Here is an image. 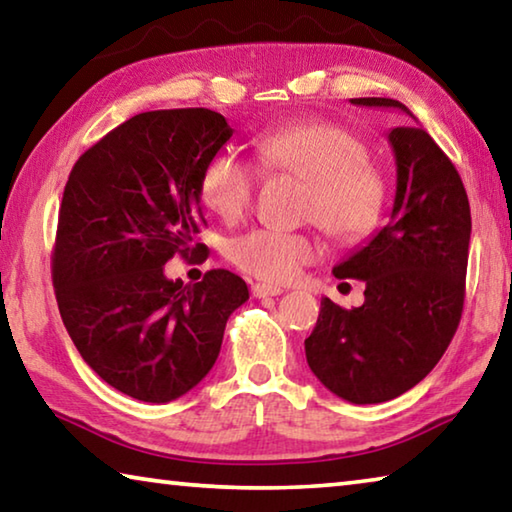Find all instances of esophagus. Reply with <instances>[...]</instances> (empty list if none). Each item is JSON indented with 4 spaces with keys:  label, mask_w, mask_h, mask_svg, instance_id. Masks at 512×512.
Wrapping results in <instances>:
<instances>
[{
    "label": "esophagus",
    "mask_w": 512,
    "mask_h": 512,
    "mask_svg": "<svg viewBox=\"0 0 512 512\" xmlns=\"http://www.w3.org/2000/svg\"><path fill=\"white\" fill-rule=\"evenodd\" d=\"M250 293H253V298H271V296H280L282 289L268 287V284H253V287H250Z\"/></svg>",
    "instance_id": "1"
}]
</instances>
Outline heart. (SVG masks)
I'll use <instances>...</instances> for the list:
<instances>
[{
    "mask_svg": "<svg viewBox=\"0 0 512 512\" xmlns=\"http://www.w3.org/2000/svg\"><path fill=\"white\" fill-rule=\"evenodd\" d=\"M257 162L268 176H291L307 183L305 219L343 246L366 241L386 212L388 183L370 162L368 144L350 128L329 121H302L262 135ZM257 164L235 149L216 151L201 171L198 192L205 207L223 221H237L253 205ZM316 246L302 232L250 230L228 244V257L250 277L284 284L314 259Z\"/></svg>",
    "mask_w": 512,
    "mask_h": 512,
    "instance_id": "b5f03b06",
    "label": "heart"
}]
</instances>
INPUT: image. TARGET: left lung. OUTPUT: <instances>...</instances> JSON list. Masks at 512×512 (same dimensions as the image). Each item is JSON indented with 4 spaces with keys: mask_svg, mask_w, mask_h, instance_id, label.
Returning a JSON list of instances; mask_svg holds the SVG:
<instances>
[{
    "mask_svg": "<svg viewBox=\"0 0 512 512\" xmlns=\"http://www.w3.org/2000/svg\"><path fill=\"white\" fill-rule=\"evenodd\" d=\"M354 106L397 108L363 97ZM397 164L391 221L368 246L334 266L339 280L366 282V302L343 309L320 300L307 363L320 384L352 404H379L429 375L452 343L465 300L472 216L452 160L418 126L388 133Z\"/></svg>",
    "mask_w": 512,
    "mask_h": 512,
    "instance_id": "obj_1",
    "label": "left lung"
}]
</instances>
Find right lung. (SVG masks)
I'll list each match as a JSON object with an SVG mask.
<instances>
[{
	"label": "right lung",
	"mask_w": 512,
	"mask_h": 512,
	"mask_svg": "<svg viewBox=\"0 0 512 512\" xmlns=\"http://www.w3.org/2000/svg\"><path fill=\"white\" fill-rule=\"evenodd\" d=\"M232 137L207 108L140 112L69 173L51 253L60 318L97 375L142 402H171L219 357L225 323L248 300L239 275L167 280L171 257L198 259L201 171Z\"/></svg>",
	"instance_id": "right-lung-1"
}]
</instances>
